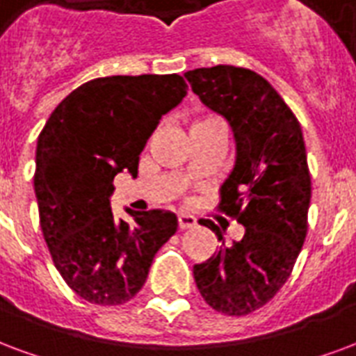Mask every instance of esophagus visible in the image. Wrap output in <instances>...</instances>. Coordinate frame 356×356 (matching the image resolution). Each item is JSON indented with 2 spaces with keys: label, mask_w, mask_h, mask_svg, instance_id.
Wrapping results in <instances>:
<instances>
[{
  "label": "esophagus",
  "mask_w": 356,
  "mask_h": 356,
  "mask_svg": "<svg viewBox=\"0 0 356 356\" xmlns=\"http://www.w3.org/2000/svg\"><path fill=\"white\" fill-rule=\"evenodd\" d=\"M197 225V219L193 216H189V213H180L178 216V227L180 229H193Z\"/></svg>",
  "instance_id": "esophagus-1"
}]
</instances>
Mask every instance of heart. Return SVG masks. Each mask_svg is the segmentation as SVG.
Returning <instances> with one entry per match:
<instances>
[{
  "mask_svg": "<svg viewBox=\"0 0 356 356\" xmlns=\"http://www.w3.org/2000/svg\"><path fill=\"white\" fill-rule=\"evenodd\" d=\"M207 122H210V120H200V122H197V124H207ZM197 124H193V125H197Z\"/></svg>",
  "mask_w": 356,
  "mask_h": 356,
  "instance_id": "1",
  "label": "heart"
}]
</instances>
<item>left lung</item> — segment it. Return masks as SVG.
Here are the masks:
<instances>
[{"label":"left lung","mask_w":356,"mask_h":356,"mask_svg":"<svg viewBox=\"0 0 356 356\" xmlns=\"http://www.w3.org/2000/svg\"><path fill=\"white\" fill-rule=\"evenodd\" d=\"M184 76L202 105L231 125L236 152L219 207L244 225L242 240L195 264V283L216 312L251 314L287 282L308 231L312 180L300 124L268 80L250 69L200 67ZM200 225L225 244L213 221Z\"/></svg>","instance_id":"left-lung-1"}]
</instances>
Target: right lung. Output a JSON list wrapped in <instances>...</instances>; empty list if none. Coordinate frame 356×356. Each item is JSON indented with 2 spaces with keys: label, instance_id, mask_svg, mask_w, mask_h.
<instances>
[{
  "label": "right lung",
  "instance_id": "obj_1",
  "mask_svg": "<svg viewBox=\"0 0 356 356\" xmlns=\"http://www.w3.org/2000/svg\"><path fill=\"white\" fill-rule=\"evenodd\" d=\"M180 74L105 76L67 95L37 138L39 219L56 268L84 300L118 306L143 289L152 261L178 229L176 213L116 219L112 180L137 176L138 156L161 116L180 105Z\"/></svg>",
  "mask_w": 356,
  "mask_h": 356
}]
</instances>
